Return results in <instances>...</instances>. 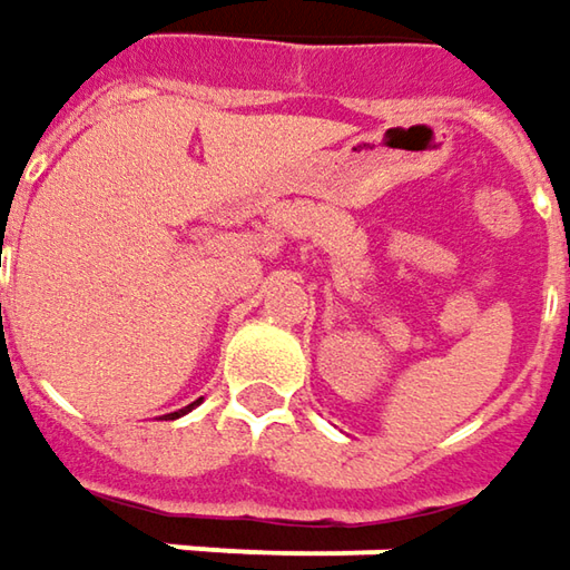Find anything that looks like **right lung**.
<instances>
[{"mask_svg": "<svg viewBox=\"0 0 570 570\" xmlns=\"http://www.w3.org/2000/svg\"><path fill=\"white\" fill-rule=\"evenodd\" d=\"M200 402H204V399H197V402H190V405H187V409L175 411V414H168V417H171V421H175V417H181V414H187V411H190V409H197V405H200Z\"/></svg>", "mask_w": 570, "mask_h": 570, "instance_id": "obj_1", "label": "right lung"}]
</instances>
